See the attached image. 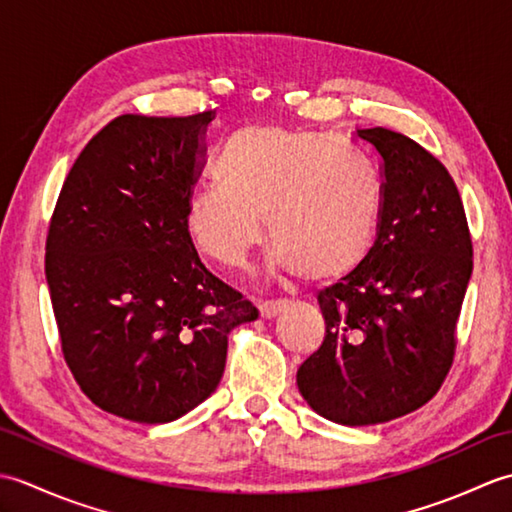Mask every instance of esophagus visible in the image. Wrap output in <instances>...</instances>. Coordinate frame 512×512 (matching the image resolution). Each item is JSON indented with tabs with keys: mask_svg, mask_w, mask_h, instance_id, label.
<instances>
[{
	"mask_svg": "<svg viewBox=\"0 0 512 512\" xmlns=\"http://www.w3.org/2000/svg\"><path fill=\"white\" fill-rule=\"evenodd\" d=\"M284 310H286V303L284 301H264V303H259V314H262V319H275Z\"/></svg>",
	"mask_w": 512,
	"mask_h": 512,
	"instance_id": "1",
	"label": "esophagus"
}]
</instances>
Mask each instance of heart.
Wrapping results in <instances>:
<instances>
[{
    "instance_id": "b5f03b06",
    "label": "heart",
    "mask_w": 512,
    "mask_h": 512,
    "mask_svg": "<svg viewBox=\"0 0 512 512\" xmlns=\"http://www.w3.org/2000/svg\"><path fill=\"white\" fill-rule=\"evenodd\" d=\"M215 180L189 195L184 228L226 268L246 264L266 231L270 266L312 281L339 279L374 244L380 187L354 145L308 129L246 127L215 160Z\"/></svg>"
}]
</instances>
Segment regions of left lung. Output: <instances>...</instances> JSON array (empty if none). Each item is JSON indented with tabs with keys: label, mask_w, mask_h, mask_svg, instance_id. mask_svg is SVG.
Returning <instances> with one entry per match:
<instances>
[{
	"label": "left lung",
	"mask_w": 512,
	"mask_h": 512,
	"mask_svg": "<svg viewBox=\"0 0 512 512\" xmlns=\"http://www.w3.org/2000/svg\"><path fill=\"white\" fill-rule=\"evenodd\" d=\"M356 136L383 165L378 237L319 292L325 339L297 372L310 409L345 427L389 422L436 396L473 273L464 206L442 162L391 129Z\"/></svg>",
	"instance_id": "obj_1"
}]
</instances>
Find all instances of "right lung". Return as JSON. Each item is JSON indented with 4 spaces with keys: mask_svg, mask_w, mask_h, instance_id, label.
Masks as SVG:
<instances>
[{
    "mask_svg": "<svg viewBox=\"0 0 512 512\" xmlns=\"http://www.w3.org/2000/svg\"><path fill=\"white\" fill-rule=\"evenodd\" d=\"M213 112L125 114L76 158L54 206L46 281L61 350L96 407L162 424L217 389L228 334L259 317L184 228Z\"/></svg>",
    "mask_w": 512,
    "mask_h": 512,
    "instance_id": "obj_1",
    "label": "right lung"
}]
</instances>
